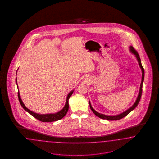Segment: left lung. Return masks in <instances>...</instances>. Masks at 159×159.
Returning a JSON list of instances; mask_svg holds the SVG:
<instances>
[{"instance_id": "left-lung-1", "label": "left lung", "mask_w": 159, "mask_h": 159, "mask_svg": "<svg viewBox=\"0 0 159 159\" xmlns=\"http://www.w3.org/2000/svg\"><path fill=\"white\" fill-rule=\"evenodd\" d=\"M129 49H130V52L132 54H134L135 56V57L136 58L137 61H138V62L139 63V65L140 68L141 69V70H142V81H141V83H140V89L139 92V94H138V97L136 98V100L135 101V103L134 104L133 106H132V107H130V108L129 109H128L127 110L123 112L122 113H120V114H118V115H116V116H107V115H104V114H100L98 112H97L95 110H94V108L92 107V104L90 103V101H89V104H90V109L92 110V111H93V112L98 117L100 118L101 119H103V120H119L120 119L123 118L124 117H125V116H127L128 114H129L131 111L132 110H134L135 109V108L137 107V106L138 105L139 102L140 100V98H141V96H142V86H143V83L144 81V70L143 67L142 65V63H141V60L140 59L139 55V54L136 51H135V49L133 48V47L130 46L129 47Z\"/></svg>"}]
</instances>
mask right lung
I'll return each mask as SVG.
<instances>
[{
	"mask_svg": "<svg viewBox=\"0 0 159 159\" xmlns=\"http://www.w3.org/2000/svg\"><path fill=\"white\" fill-rule=\"evenodd\" d=\"M16 74H17V73H16ZM16 82L17 89H19L18 85H17V78H16ZM73 92H74V90H73L68 94L67 97H66V101L65 105L62 109L61 111H59L57 113H55V114H37V113H35V112H33V111H30L29 109H28L25 106L24 103L23 102V101H22V100L20 97V92L19 90H18V98H19V100L21 106H22V107L24 108V110L27 111V112H29V114H31V116H33L35 118L37 119L38 120H40L41 122H53V121H57V120H61L65 116H66V114H67V111H68V110H69V102H68V101H69V98L72 95Z\"/></svg>",
	"mask_w": 159,
	"mask_h": 159,
	"instance_id": "1",
	"label": "right lung"
}]
</instances>
